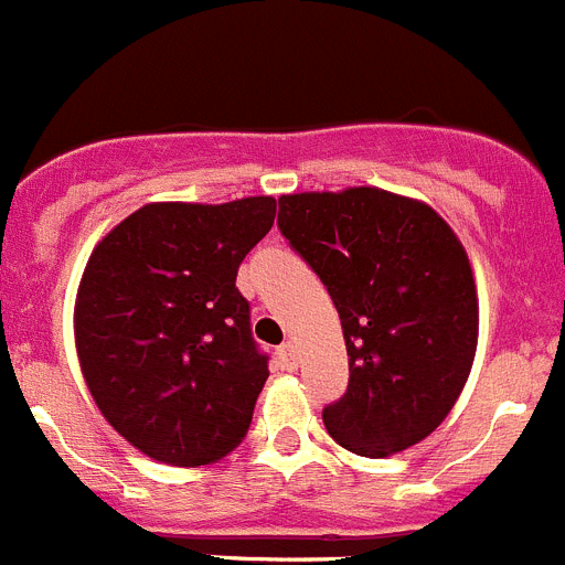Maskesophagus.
<instances>
[{
	"instance_id": "obj_1",
	"label": "esophagus",
	"mask_w": 565,
	"mask_h": 565,
	"mask_svg": "<svg viewBox=\"0 0 565 565\" xmlns=\"http://www.w3.org/2000/svg\"><path fill=\"white\" fill-rule=\"evenodd\" d=\"M277 356H279V364H282L286 371H294V367H297V348H294L291 342L279 344Z\"/></svg>"
}]
</instances>
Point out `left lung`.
I'll return each instance as SVG.
<instances>
[{"mask_svg":"<svg viewBox=\"0 0 565 565\" xmlns=\"http://www.w3.org/2000/svg\"><path fill=\"white\" fill-rule=\"evenodd\" d=\"M277 226L342 319L348 391L322 411L344 450L402 452L452 411L478 344L476 279L452 228L384 189L279 198Z\"/></svg>","mask_w":565,"mask_h":565,"instance_id":"left-lung-1","label":"left lung"}]
</instances>
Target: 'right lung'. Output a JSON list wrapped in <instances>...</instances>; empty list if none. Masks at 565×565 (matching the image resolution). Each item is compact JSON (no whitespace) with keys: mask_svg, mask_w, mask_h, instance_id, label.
Instances as JSON below:
<instances>
[{"mask_svg":"<svg viewBox=\"0 0 565 565\" xmlns=\"http://www.w3.org/2000/svg\"><path fill=\"white\" fill-rule=\"evenodd\" d=\"M274 214V198L149 203L89 254L78 362L98 411L143 456L203 467L246 438L268 353L234 282Z\"/></svg>","mask_w":565,"mask_h":565,"instance_id":"1","label":"right lung"}]
</instances>
